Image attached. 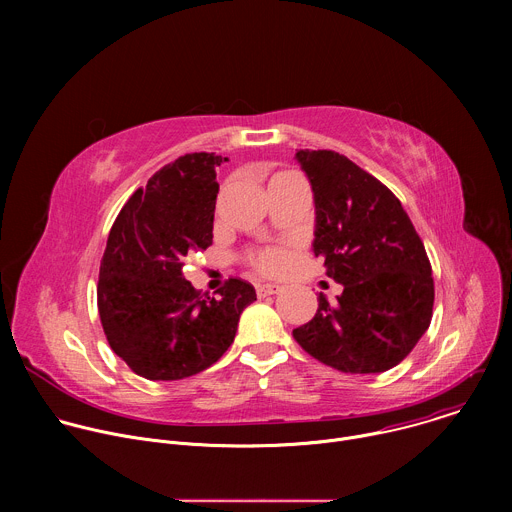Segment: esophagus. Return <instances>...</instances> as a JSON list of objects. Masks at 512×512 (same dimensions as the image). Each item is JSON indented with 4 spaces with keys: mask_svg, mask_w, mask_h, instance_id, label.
Instances as JSON below:
<instances>
[{
    "mask_svg": "<svg viewBox=\"0 0 512 512\" xmlns=\"http://www.w3.org/2000/svg\"><path fill=\"white\" fill-rule=\"evenodd\" d=\"M283 287L277 283H259L257 285V296H275Z\"/></svg>",
    "mask_w": 512,
    "mask_h": 512,
    "instance_id": "34e87169",
    "label": "esophagus"
}]
</instances>
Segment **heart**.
Instances as JSON below:
<instances>
[{"mask_svg": "<svg viewBox=\"0 0 512 512\" xmlns=\"http://www.w3.org/2000/svg\"><path fill=\"white\" fill-rule=\"evenodd\" d=\"M289 261V255L285 249L279 247H269V249H261L249 255V263L263 275H277L285 269Z\"/></svg>", "mask_w": 512, "mask_h": 512, "instance_id": "b5f03b06", "label": "heart"}]
</instances>
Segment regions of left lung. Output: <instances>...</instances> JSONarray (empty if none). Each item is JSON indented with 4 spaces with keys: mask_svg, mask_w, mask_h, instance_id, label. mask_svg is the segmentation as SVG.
<instances>
[{
    "mask_svg": "<svg viewBox=\"0 0 512 512\" xmlns=\"http://www.w3.org/2000/svg\"><path fill=\"white\" fill-rule=\"evenodd\" d=\"M296 158L314 192V255L344 291L336 304L320 294L316 316L294 338L336 371H389L431 322L425 247L399 198L375 176L332 150H300Z\"/></svg>",
    "mask_w": 512,
    "mask_h": 512,
    "instance_id": "8db88e82",
    "label": "left lung"
}]
</instances>
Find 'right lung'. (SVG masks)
<instances>
[{
  "label": "right lung",
  "mask_w": 512,
  "mask_h": 512,
  "mask_svg": "<svg viewBox=\"0 0 512 512\" xmlns=\"http://www.w3.org/2000/svg\"><path fill=\"white\" fill-rule=\"evenodd\" d=\"M229 158L186 154L158 170L117 214L101 259L97 306L113 352L150 381L192 377L233 344L251 283L231 277L202 298L184 277L194 251L212 245L216 166Z\"/></svg>",
  "instance_id": "right-lung-1"
}]
</instances>
